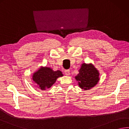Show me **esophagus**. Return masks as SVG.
Returning <instances> with one entry per match:
<instances>
[{
  "label": "esophagus",
  "mask_w": 129,
  "mask_h": 129,
  "mask_svg": "<svg viewBox=\"0 0 129 129\" xmlns=\"http://www.w3.org/2000/svg\"><path fill=\"white\" fill-rule=\"evenodd\" d=\"M64 74L66 75H67V76H69L70 75V71L69 70H66L64 71Z\"/></svg>",
  "instance_id": "obj_1"
}]
</instances>
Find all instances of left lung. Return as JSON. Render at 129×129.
Wrapping results in <instances>:
<instances>
[{
    "mask_svg": "<svg viewBox=\"0 0 129 129\" xmlns=\"http://www.w3.org/2000/svg\"><path fill=\"white\" fill-rule=\"evenodd\" d=\"M79 72L75 78L79 86L84 90L91 89L98 84L100 80L98 70L91 63H82Z\"/></svg>",
    "mask_w": 129,
    "mask_h": 129,
    "instance_id": "8db88e82",
    "label": "left lung"
}]
</instances>
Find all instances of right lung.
Segmentation results:
<instances>
[{
	"label": "right lung",
	"mask_w": 129,
	"mask_h": 129,
	"mask_svg": "<svg viewBox=\"0 0 129 129\" xmlns=\"http://www.w3.org/2000/svg\"><path fill=\"white\" fill-rule=\"evenodd\" d=\"M62 76V72L59 70L54 71L50 67L41 66L34 72L32 77L38 89L45 90L55 83L58 77Z\"/></svg>",
	"instance_id": "right-lung-1"
}]
</instances>
